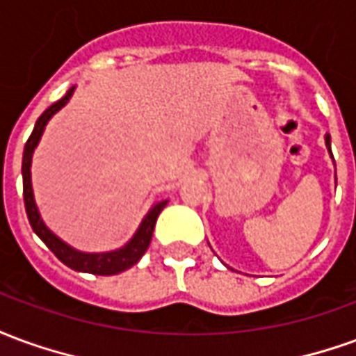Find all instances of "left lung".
Returning <instances> with one entry per match:
<instances>
[{
  "instance_id": "left-lung-1",
  "label": "left lung",
  "mask_w": 356,
  "mask_h": 356,
  "mask_svg": "<svg viewBox=\"0 0 356 356\" xmlns=\"http://www.w3.org/2000/svg\"><path fill=\"white\" fill-rule=\"evenodd\" d=\"M326 147H328L330 150V135H326ZM330 154H332V150H330Z\"/></svg>"
}]
</instances>
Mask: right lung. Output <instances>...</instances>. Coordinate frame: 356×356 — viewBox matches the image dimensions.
Returning <instances> with one entry per match:
<instances>
[{
    "instance_id": "1",
    "label": "right lung",
    "mask_w": 356,
    "mask_h": 356,
    "mask_svg": "<svg viewBox=\"0 0 356 356\" xmlns=\"http://www.w3.org/2000/svg\"><path fill=\"white\" fill-rule=\"evenodd\" d=\"M74 88H70L66 91V95L60 99V101L53 102L49 108L43 112L42 116L38 118V122L34 125V131L28 137L26 145H24V156H22V194H24V208H26L28 221L32 225L34 232L40 236V238L45 242V246L49 248L53 254L57 255L60 261L65 263L66 267L74 268V270H81V273H91V275H101V276H110L118 275L122 270H127L129 267H133L135 263L139 261L140 257L145 255V252L150 246V240H152V232H154L156 219L160 216V211L165 208L168 202H160L156 204L154 208L148 211V216L143 219L139 231L133 236L131 242L124 246L122 250H116V252H108V254H81V252H76L70 246H66L63 240H58L53 232L43 225V221L40 219V213H38V208H35L34 194H32V183H30V162H32V152H34L38 140L42 137L43 129H45V124L49 122V118L65 106L70 95H72Z\"/></svg>"
}]
</instances>
